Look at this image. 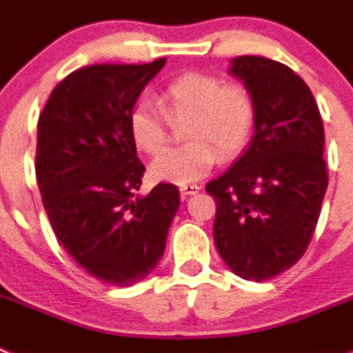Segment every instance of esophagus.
<instances>
[{
  "mask_svg": "<svg viewBox=\"0 0 353 353\" xmlns=\"http://www.w3.org/2000/svg\"><path fill=\"white\" fill-rule=\"evenodd\" d=\"M179 192H181V195L188 197V195L199 194L201 186L199 185H181V186H179Z\"/></svg>",
  "mask_w": 353,
  "mask_h": 353,
  "instance_id": "esophagus-1",
  "label": "esophagus"
}]
</instances>
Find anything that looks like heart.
Instances as JSON below:
<instances>
[{"label": "heart", "instance_id": "1", "mask_svg": "<svg viewBox=\"0 0 353 353\" xmlns=\"http://www.w3.org/2000/svg\"><path fill=\"white\" fill-rule=\"evenodd\" d=\"M192 114L186 136L192 141L163 150L150 163L159 183L190 185L203 179L219 159L232 158L250 140L254 125V100L244 85L226 84L206 73H185L159 97L141 99L129 114L132 140L147 154H158L168 141L172 120Z\"/></svg>", "mask_w": 353, "mask_h": 353}]
</instances>
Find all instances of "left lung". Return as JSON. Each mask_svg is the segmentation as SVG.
Returning <instances> with one entry per match:
<instances>
[{"label": "left lung", "instance_id": "left-lung-1", "mask_svg": "<svg viewBox=\"0 0 353 353\" xmlns=\"http://www.w3.org/2000/svg\"><path fill=\"white\" fill-rule=\"evenodd\" d=\"M230 64L254 100V132L233 167L206 185L217 203L213 241L236 276L263 282L292 268L312 239L328 185L325 131L291 68L254 55Z\"/></svg>", "mask_w": 353, "mask_h": 353}]
</instances>
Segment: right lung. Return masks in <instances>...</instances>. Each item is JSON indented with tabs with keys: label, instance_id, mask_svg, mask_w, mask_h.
Returning a JSON list of instances; mask_svg holds the SVG:
<instances>
[{
	"label": "right lung",
	"instance_id": "obj_1",
	"mask_svg": "<svg viewBox=\"0 0 353 353\" xmlns=\"http://www.w3.org/2000/svg\"><path fill=\"white\" fill-rule=\"evenodd\" d=\"M167 59L94 64L52 91L37 123L35 174L53 233L91 276L118 287L156 269L179 210L176 185L136 195L143 163L129 114Z\"/></svg>",
	"mask_w": 353,
	"mask_h": 353
}]
</instances>
